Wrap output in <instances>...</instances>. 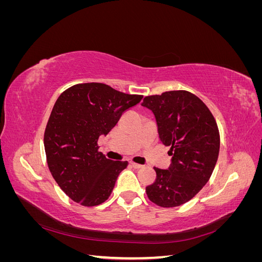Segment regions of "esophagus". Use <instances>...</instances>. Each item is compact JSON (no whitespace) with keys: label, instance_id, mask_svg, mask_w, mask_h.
<instances>
[{"label":"esophagus","instance_id":"1","mask_svg":"<svg viewBox=\"0 0 262 262\" xmlns=\"http://www.w3.org/2000/svg\"><path fill=\"white\" fill-rule=\"evenodd\" d=\"M130 164H131V166H132V167H133V168H136V169L142 168V165H140V164H137V163H133V162H131Z\"/></svg>","mask_w":262,"mask_h":262}]
</instances>
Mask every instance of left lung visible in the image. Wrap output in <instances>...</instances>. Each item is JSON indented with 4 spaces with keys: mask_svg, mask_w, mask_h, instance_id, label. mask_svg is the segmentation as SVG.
I'll use <instances>...</instances> for the list:
<instances>
[{
    "mask_svg": "<svg viewBox=\"0 0 262 262\" xmlns=\"http://www.w3.org/2000/svg\"><path fill=\"white\" fill-rule=\"evenodd\" d=\"M163 144L169 146L168 169L154 167L156 179L146 187L153 203L173 208L191 200L209 181L220 152V133L207 105L187 91L146 96Z\"/></svg>",
    "mask_w": 262,
    "mask_h": 262,
    "instance_id": "1",
    "label": "left lung"
}]
</instances>
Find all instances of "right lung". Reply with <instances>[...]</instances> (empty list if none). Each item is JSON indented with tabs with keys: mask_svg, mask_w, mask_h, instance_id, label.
I'll return each instance as SVG.
<instances>
[{
	"mask_svg": "<svg viewBox=\"0 0 262 262\" xmlns=\"http://www.w3.org/2000/svg\"><path fill=\"white\" fill-rule=\"evenodd\" d=\"M142 98L102 83H84L70 87L55 101L43 137L47 163L73 201L95 207L112 194L128 162L108 160L98 152L97 142Z\"/></svg>",
	"mask_w": 262,
	"mask_h": 262,
	"instance_id": "obj_1",
	"label": "right lung"
}]
</instances>
